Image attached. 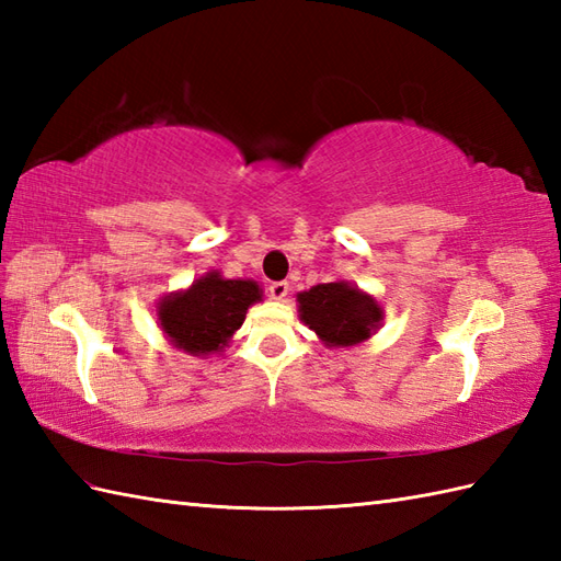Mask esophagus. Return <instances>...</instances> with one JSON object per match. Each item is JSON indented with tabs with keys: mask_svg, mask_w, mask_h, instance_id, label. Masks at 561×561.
<instances>
[{
	"mask_svg": "<svg viewBox=\"0 0 561 561\" xmlns=\"http://www.w3.org/2000/svg\"><path fill=\"white\" fill-rule=\"evenodd\" d=\"M289 294V282H272L270 284V296L274 301H284Z\"/></svg>",
	"mask_w": 561,
	"mask_h": 561,
	"instance_id": "34e87169",
	"label": "esophagus"
}]
</instances>
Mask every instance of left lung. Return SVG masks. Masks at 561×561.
Returning <instances> with one entry per match:
<instances>
[{"instance_id":"1","label":"left lung","mask_w":561,"mask_h":561,"mask_svg":"<svg viewBox=\"0 0 561 561\" xmlns=\"http://www.w3.org/2000/svg\"><path fill=\"white\" fill-rule=\"evenodd\" d=\"M299 318L328 347H354L368 340L383 320V308L374 296L350 282H328L301 291Z\"/></svg>"}]
</instances>
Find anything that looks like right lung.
Here are the masks:
<instances>
[{"instance_id":"add662e5","label":"right lung","mask_w":561,"mask_h":561,"mask_svg":"<svg viewBox=\"0 0 561 561\" xmlns=\"http://www.w3.org/2000/svg\"><path fill=\"white\" fill-rule=\"evenodd\" d=\"M262 301L253 279H224L211 270L193 287L163 296L157 306L159 325L173 347L193 356L221 352L243 325L248 308Z\"/></svg>"}]
</instances>
